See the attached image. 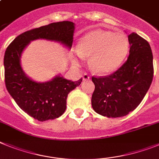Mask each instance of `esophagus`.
Instances as JSON below:
<instances>
[{
	"label": "esophagus",
	"mask_w": 159,
	"mask_h": 159,
	"mask_svg": "<svg viewBox=\"0 0 159 159\" xmlns=\"http://www.w3.org/2000/svg\"><path fill=\"white\" fill-rule=\"evenodd\" d=\"M82 79H83V80H84V81H86V80H89V79H90V77H89V75L86 74V73H84V74L83 75Z\"/></svg>",
	"instance_id": "esophagus-1"
}]
</instances>
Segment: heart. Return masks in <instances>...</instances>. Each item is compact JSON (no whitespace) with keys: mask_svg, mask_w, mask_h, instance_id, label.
Wrapping results in <instances>:
<instances>
[{"mask_svg":"<svg viewBox=\"0 0 159 159\" xmlns=\"http://www.w3.org/2000/svg\"><path fill=\"white\" fill-rule=\"evenodd\" d=\"M128 39L120 33L96 29L89 31L80 41L75 51L76 65L90 57L89 66L99 75H107L120 66L129 52Z\"/></svg>","mask_w":159,"mask_h":159,"instance_id":"obj_1","label":"heart"}]
</instances>
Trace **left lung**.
<instances>
[{
	"label": "left lung",
	"mask_w": 159,
	"mask_h": 159,
	"mask_svg": "<svg viewBox=\"0 0 159 159\" xmlns=\"http://www.w3.org/2000/svg\"><path fill=\"white\" fill-rule=\"evenodd\" d=\"M128 59L118 70L104 77H93L94 111L107 117H121L134 111L150 89L154 75L153 54L147 41L136 33L128 36Z\"/></svg>",
	"instance_id": "obj_1"
}]
</instances>
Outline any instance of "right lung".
<instances>
[{
	"mask_svg": "<svg viewBox=\"0 0 159 159\" xmlns=\"http://www.w3.org/2000/svg\"><path fill=\"white\" fill-rule=\"evenodd\" d=\"M75 23L59 21L26 31L7 47L4 56L5 86L10 96L27 114L39 121L53 120L63 114L70 92L80 85L82 79L73 82L57 75L47 82H37L23 70L21 57L30 42L37 39L59 43L70 49Z\"/></svg>",
	"mask_w": 159,
	"mask_h": 159,
	"instance_id": "1",
	"label": "right lung"
}]
</instances>
